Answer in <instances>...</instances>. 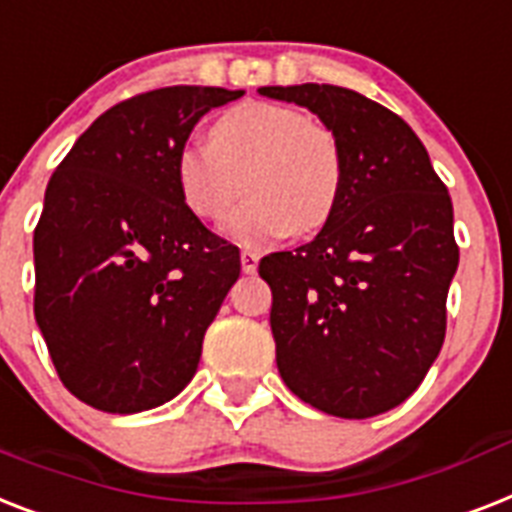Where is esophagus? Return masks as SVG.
Returning <instances> with one entry per match:
<instances>
[{"mask_svg":"<svg viewBox=\"0 0 512 512\" xmlns=\"http://www.w3.org/2000/svg\"><path fill=\"white\" fill-rule=\"evenodd\" d=\"M257 263H260V255L252 252V249H242V270L244 273H255Z\"/></svg>","mask_w":512,"mask_h":512,"instance_id":"obj_1","label":"esophagus"}]
</instances>
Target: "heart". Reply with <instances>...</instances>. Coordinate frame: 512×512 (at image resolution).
Masks as SVG:
<instances>
[{"mask_svg": "<svg viewBox=\"0 0 512 512\" xmlns=\"http://www.w3.org/2000/svg\"><path fill=\"white\" fill-rule=\"evenodd\" d=\"M178 194L205 223H226L239 244H265L284 234L321 231L342 197V152L328 128L297 107L242 102L220 115L210 141H189L173 162Z\"/></svg>", "mask_w": 512, "mask_h": 512, "instance_id": "heart-1", "label": "heart"}]
</instances>
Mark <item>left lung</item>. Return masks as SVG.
I'll use <instances>...</instances> for the list:
<instances>
[{
	"label": "left lung",
	"instance_id": "left-lung-1",
	"mask_svg": "<svg viewBox=\"0 0 512 512\" xmlns=\"http://www.w3.org/2000/svg\"><path fill=\"white\" fill-rule=\"evenodd\" d=\"M321 118L342 152V197L313 242L260 260L284 384L339 418L386 413L442 350L458 270L452 199L400 115L331 83L263 86Z\"/></svg>",
	"mask_w": 512,
	"mask_h": 512
}]
</instances>
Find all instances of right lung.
I'll return each instance as SVG.
<instances>
[{"mask_svg":"<svg viewBox=\"0 0 512 512\" xmlns=\"http://www.w3.org/2000/svg\"><path fill=\"white\" fill-rule=\"evenodd\" d=\"M244 91L165 86L110 107L57 165L33 231V315L70 394L105 413L173 400L239 278V249L202 226L173 162L191 128Z\"/></svg>","mask_w":512,"mask_h":512,"instance_id":"obj_1","label":"right lung"}]
</instances>
